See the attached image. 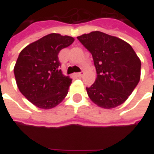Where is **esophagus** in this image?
I'll return each mask as SVG.
<instances>
[{
	"label": "esophagus",
	"mask_w": 154,
	"mask_h": 154,
	"mask_svg": "<svg viewBox=\"0 0 154 154\" xmlns=\"http://www.w3.org/2000/svg\"><path fill=\"white\" fill-rule=\"evenodd\" d=\"M76 75H77L78 77H81V76L83 75V72H80V73H77V74H76Z\"/></svg>",
	"instance_id": "esophagus-1"
}]
</instances>
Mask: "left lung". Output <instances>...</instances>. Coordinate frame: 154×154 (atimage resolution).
Instances as JSON below:
<instances>
[{
	"label": "left lung",
	"instance_id": "left-lung-1",
	"mask_svg": "<svg viewBox=\"0 0 154 154\" xmlns=\"http://www.w3.org/2000/svg\"><path fill=\"white\" fill-rule=\"evenodd\" d=\"M92 54L97 79L86 92L97 105L111 109L124 103L136 87L141 63L133 48L122 39L101 32L77 37Z\"/></svg>",
	"mask_w": 154,
	"mask_h": 154
}]
</instances>
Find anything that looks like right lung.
I'll return each instance as SVG.
<instances>
[{"label":"right lung","mask_w":154,"mask_h":154,"mask_svg":"<svg viewBox=\"0 0 154 154\" xmlns=\"http://www.w3.org/2000/svg\"><path fill=\"white\" fill-rule=\"evenodd\" d=\"M72 37L51 33L27 45L14 66L18 88L37 107L51 109L67 96L72 80L60 69L58 54L73 44Z\"/></svg>","instance_id":"1"}]
</instances>
